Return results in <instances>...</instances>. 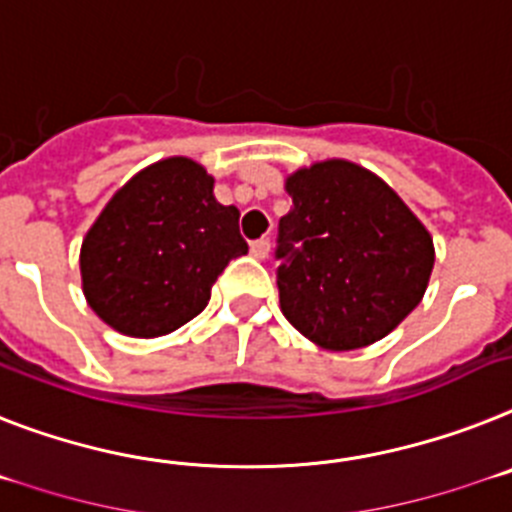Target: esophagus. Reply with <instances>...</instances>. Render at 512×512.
<instances>
[{
	"mask_svg": "<svg viewBox=\"0 0 512 512\" xmlns=\"http://www.w3.org/2000/svg\"><path fill=\"white\" fill-rule=\"evenodd\" d=\"M249 252H252V257H257V260H265L270 252V239H257V242L249 244Z\"/></svg>",
	"mask_w": 512,
	"mask_h": 512,
	"instance_id": "34e87169",
	"label": "esophagus"
}]
</instances>
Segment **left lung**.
Listing matches in <instances>:
<instances>
[{"instance_id": "8db88e82", "label": "left lung", "mask_w": 512, "mask_h": 512, "mask_svg": "<svg viewBox=\"0 0 512 512\" xmlns=\"http://www.w3.org/2000/svg\"><path fill=\"white\" fill-rule=\"evenodd\" d=\"M278 302L325 351H354L393 333L424 299L435 244L414 210L375 171L346 158L283 179Z\"/></svg>"}]
</instances>
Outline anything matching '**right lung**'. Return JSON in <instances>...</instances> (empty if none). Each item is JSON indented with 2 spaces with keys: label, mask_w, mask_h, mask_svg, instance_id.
Wrapping results in <instances>:
<instances>
[{
  "label": "right lung",
  "mask_w": 512,
  "mask_h": 512,
  "mask_svg": "<svg viewBox=\"0 0 512 512\" xmlns=\"http://www.w3.org/2000/svg\"><path fill=\"white\" fill-rule=\"evenodd\" d=\"M247 255L239 210L213 195L203 163L169 156L137 171L83 236L88 307L130 338L174 333L205 309L231 257Z\"/></svg>",
  "instance_id": "right-lung-1"
}]
</instances>
